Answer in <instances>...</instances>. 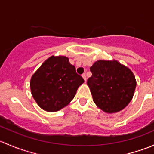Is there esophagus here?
<instances>
[{"label":"esophagus","mask_w":154,"mask_h":154,"mask_svg":"<svg viewBox=\"0 0 154 154\" xmlns=\"http://www.w3.org/2000/svg\"><path fill=\"white\" fill-rule=\"evenodd\" d=\"M82 77H83V79H84L85 81H86V74H85V73H84V74H82Z\"/></svg>","instance_id":"1"}]
</instances>
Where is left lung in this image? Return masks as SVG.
<instances>
[{
  "mask_svg": "<svg viewBox=\"0 0 154 154\" xmlns=\"http://www.w3.org/2000/svg\"><path fill=\"white\" fill-rule=\"evenodd\" d=\"M92 75L87 80L93 100L107 113L121 111L133 98L136 78L128 68L117 61L98 60L90 67Z\"/></svg>",
  "mask_w": 154,
  "mask_h": 154,
  "instance_id": "1",
  "label": "left lung"
}]
</instances>
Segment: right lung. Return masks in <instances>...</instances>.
Wrapping results in <instances>:
<instances>
[{
  "mask_svg": "<svg viewBox=\"0 0 154 154\" xmlns=\"http://www.w3.org/2000/svg\"><path fill=\"white\" fill-rule=\"evenodd\" d=\"M83 82L68 58L52 56L32 75L31 92L42 109L48 112L58 111L74 98Z\"/></svg>",
  "mask_w": 154,
  "mask_h": 154,
  "instance_id": "obj_1",
  "label": "right lung"
}]
</instances>
